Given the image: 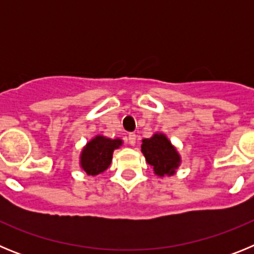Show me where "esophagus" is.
<instances>
[{"instance_id":"esophagus-1","label":"esophagus","mask_w":254,"mask_h":254,"mask_svg":"<svg viewBox=\"0 0 254 254\" xmlns=\"http://www.w3.org/2000/svg\"><path fill=\"white\" fill-rule=\"evenodd\" d=\"M136 140H137V136L134 133H129L128 134V143L131 146H134L136 145Z\"/></svg>"}]
</instances>
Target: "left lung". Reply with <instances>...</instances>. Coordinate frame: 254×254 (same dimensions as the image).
Here are the masks:
<instances>
[{
	"mask_svg": "<svg viewBox=\"0 0 254 254\" xmlns=\"http://www.w3.org/2000/svg\"><path fill=\"white\" fill-rule=\"evenodd\" d=\"M141 151L158 177L173 176L181 165V155L164 133H154L150 138H143Z\"/></svg>",
	"mask_w": 254,
	"mask_h": 254,
	"instance_id": "left-lung-1",
	"label": "left lung"
}]
</instances>
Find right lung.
Instances as JSON below:
<instances>
[{"label": "right lung", "mask_w": 254, "mask_h": 254, "mask_svg": "<svg viewBox=\"0 0 254 254\" xmlns=\"http://www.w3.org/2000/svg\"><path fill=\"white\" fill-rule=\"evenodd\" d=\"M121 138H108L98 134L91 138L80 154V167L87 176H98L109 168L113 151L122 146Z\"/></svg>", "instance_id": "1"}]
</instances>
